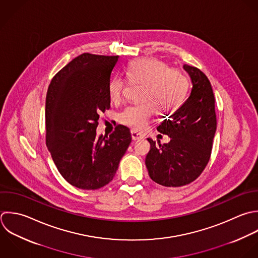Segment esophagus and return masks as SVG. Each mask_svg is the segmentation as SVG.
<instances>
[{"instance_id":"esophagus-1","label":"esophagus","mask_w":258,"mask_h":258,"mask_svg":"<svg viewBox=\"0 0 258 258\" xmlns=\"http://www.w3.org/2000/svg\"><path fill=\"white\" fill-rule=\"evenodd\" d=\"M132 139H133V141H139V140L144 139V136L136 131H132Z\"/></svg>"}]
</instances>
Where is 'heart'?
I'll return each instance as SVG.
<instances>
[{"mask_svg":"<svg viewBox=\"0 0 258 258\" xmlns=\"http://www.w3.org/2000/svg\"><path fill=\"white\" fill-rule=\"evenodd\" d=\"M132 81L144 83L139 99L141 102L126 106L119 114V121L135 130H143L156 109L160 113L174 111L181 104L188 82L178 70L154 58L133 60L125 70ZM124 90V80L115 76L108 83V93L111 101L119 102Z\"/></svg>","mask_w":258,"mask_h":258,"instance_id":"b5f03b06","label":"heart"}]
</instances>
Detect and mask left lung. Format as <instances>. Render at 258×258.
<instances>
[{"instance_id": "1", "label": "left lung", "mask_w": 258, "mask_h": 258, "mask_svg": "<svg viewBox=\"0 0 258 258\" xmlns=\"http://www.w3.org/2000/svg\"><path fill=\"white\" fill-rule=\"evenodd\" d=\"M192 88L187 100L168 119L157 126L170 137L168 144L159 145L148 139L151 150L146 166L151 179L165 187H181L195 181L207 166L217 120L211 83L198 68L183 65Z\"/></svg>"}]
</instances>
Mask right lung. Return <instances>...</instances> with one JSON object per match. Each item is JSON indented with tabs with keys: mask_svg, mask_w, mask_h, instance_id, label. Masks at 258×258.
Segmentation results:
<instances>
[{
	"mask_svg": "<svg viewBox=\"0 0 258 258\" xmlns=\"http://www.w3.org/2000/svg\"><path fill=\"white\" fill-rule=\"evenodd\" d=\"M118 56L83 53L51 80L45 106L46 146L62 177L72 186L96 190L114 177L132 136L117 124L97 137L99 113L110 107L108 83Z\"/></svg>",
	"mask_w": 258,
	"mask_h": 258,
	"instance_id": "1",
	"label": "right lung"
}]
</instances>
